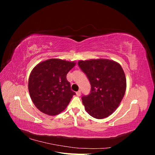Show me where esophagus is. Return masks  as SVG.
<instances>
[{
    "mask_svg": "<svg viewBox=\"0 0 155 155\" xmlns=\"http://www.w3.org/2000/svg\"><path fill=\"white\" fill-rule=\"evenodd\" d=\"M76 95H77L78 96H81V91H78V92H76Z\"/></svg>",
    "mask_w": 155,
    "mask_h": 155,
    "instance_id": "esophagus-1",
    "label": "esophagus"
}]
</instances>
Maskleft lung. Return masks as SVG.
I'll return each instance as SVG.
<instances>
[{"label":"left lung","instance_id":"8db88e82","mask_svg":"<svg viewBox=\"0 0 155 155\" xmlns=\"http://www.w3.org/2000/svg\"><path fill=\"white\" fill-rule=\"evenodd\" d=\"M91 85V93L82 97L85 109L93 118L109 116L120 105L126 91V78L121 65L107 59L78 61Z\"/></svg>","mask_w":155,"mask_h":155}]
</instances>
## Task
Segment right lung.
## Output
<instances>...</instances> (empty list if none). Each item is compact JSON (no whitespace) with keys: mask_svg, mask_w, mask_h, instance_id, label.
<instances>
[{"mask_svg":"<svg viewBox=\"0 0 155 155\" xmlns=\"http://www.w3.org/2000/svg\"><path fill=\"white\" fill-rule=\"evenodd\" d=\"M76 62L50 59L33 68L28 80L32 102L41 112L55 116L66 109L76 93L71 90L67 74Z\"/></svg>","mask_w":155,"mask_h":155,"instance_id":"obj_1","label":"right lung"}]
</instances>
